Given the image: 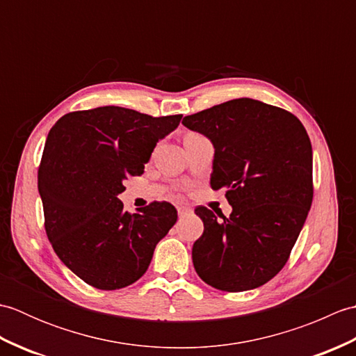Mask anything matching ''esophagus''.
Returning a JSON list of instances; mask_svg holds the SVG:
<instances>
[{
  "label": "esophagus",
  "mask_w": 356,
  "mask_h": 356,
  "mask_svg": "<svg viewBox=\"0 0 356 356\" xmlns=\"http://www.w3.org/2000/svg\"><path fill=\"white\" fill-rule=\"evenodd\" d=\"M190 208H186V207H177V213H179V216L182 217V216H185V214H188L190 213Z\"/></svg>",
  "instance_id": "34e87169"
}]
</instances>
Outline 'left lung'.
<instances>
[{
  "instance_id": "8db88e82",
  "label": "left lung",
  "mask_w": 356,
  "mask_h": 356,
  "mask_svg": "<svg viewBox=\"0 0 356 356\" xmlns=\"http://www.w3.org/2000/svg\"><path fill=\"white\" fill-rule=\"evenodd\" d=\"M213 142L211 188L226 190L231 216L195 208L203 234L194 269L216 289L241 292L274 278L286 264L312 205V145L297 116L240 97L185 116Z\"/></svg>"
}]
</instances>
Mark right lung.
Returning <instances> with one entry per match:
<instances>
[{"label": "right lung", "mask_w": 356, "mask_h": 356, "mask_svg": "<svg viewBox=\"0 0 356 356\" xmlns=\"http://www.w3.org/2000/svg\"><path fill=\"white\" fill-rule=\"evenodd\" d=\"M180 119L108 105L69 113L51 127L38 170L45 232L59 260L90 286L115 291L133 284L177 222L168 202L130 214L118 195Z\"/></svg>", "instance_id": "1"}]
</instances>
